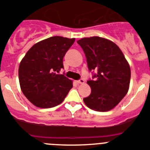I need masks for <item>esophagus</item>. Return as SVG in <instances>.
<instances>
[{"instance_id": "1", "label": "esophagus", "mask_w": 150, "mask_h": 150, "mask_svg": "<svg viewBox=\"0 0 150 150\" xmlns=\"http://www.w3.org/2000/svg\"><path fill=\"white\" fill-rule=\"evenodd\" d=\"M84 80L83 79H81V80L79 81H76V83H78V84H83V83H84Z\"/></svg>"}]
</instances>
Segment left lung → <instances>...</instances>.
Returning <instances> with one entry per match:
<instances>
[{
  "instance_id": "8db88e82",
  "label": "left lung",
  "mask_w": 150,
  "mask_h": 150,
  "mask_svg": "<svg viewBox=\"0 0 150 150\" xmlns=\"http://www.w3.org/2000/svg\"><path fill=\"white\" fill-rule=\"evenodd\" d=\"M87 57L89 69L96 70L95 80L87 82L91 94L83 98L89 108L108 111L115 108L129 91L130 66L114 42L99 36L84 37L78 41Z\"/></svg>"
}]
</instances>
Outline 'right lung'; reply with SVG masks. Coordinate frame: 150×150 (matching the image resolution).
Instances as JSON below:
<instances>
[{
    "mask_svg": "<svg viewBox=\"0 0 150 150\" xmlns=\"http://www.w3.org/2000/svg\"><path fill=\"white\" fill-rule=\"evenodd\" d=\"M75 38L52 36L36 43L21 60L20 87L27 98L40 108L60 105L72 88V81L58 74L63 59Z\"/></svg>",
    "mask_w": 150,
    "mask_h": 150,
    "instance_id": "add662e5",
    "label": "right lung"
}]
</instances>
